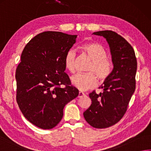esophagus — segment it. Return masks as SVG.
<instances>
[{"mask_svg": "<svg viewBox=\"0 0 151 151\" xmlns=\"http://www.w3.org/2000/svg\"><path fill=\"white\" fill-rule=\"evenodd\" d=\"M85 93H83V92H81V91H79V93H78V98H81V97H83V96H85Z\"/></svg>", "mask_w": 151, "mask_h": 151, "instance_id": "obj_1", "label": "esophagus"}]
</instances>
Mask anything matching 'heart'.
I'll return each mask as SVG.
<instances>
[{
    "label": "heart",
    "mask_w": 151,
    "mask_h": 151,
    "mask_svg": "<svg viewBox=\"0 0 151 151\" xmlns=\"http://www.w3.org/2000/svg\"><path fill=\"white\" fill-rule=\"evenodd\" d=\"M81 49L93 61L88 69L89 73H78L71 78L73 86L80 91H87L95 87L97 85L98 77L101 81H105L110 76L114 69L113 62L107 58L106 49L97 42H89L81 46ZM76 52L70 49L64 56V66L70 73L76 71ZM96 75H95L94 74Z\"/></svg>",
    "instance_id": "b5f03b06"
}]
</instances>
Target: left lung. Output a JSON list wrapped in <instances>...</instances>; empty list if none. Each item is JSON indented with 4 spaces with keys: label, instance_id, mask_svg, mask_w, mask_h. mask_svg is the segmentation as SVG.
Returning a JSON list of instances; mask_svg holds the SVG:
<instances>
[{
    "label": "left lung",
    "instance_id": "obj_1",
    "mask_svg": "<svg viewBox=\"0 0 151 151\" xmlns=\"http://www.w3.org/2000/svg\"><path fill=\"white\" fill-rule=\"evenodd\" d=\"M103 36L109 45L114 69L110 76L99 88L103 93L89 94L92 101L83 113L90 126L106 128L120 121L126 112L130 99L135 89L137 59L135 51L128 42L117 33L110 30L94 32Z\"/></svg>",
    "mask_w": 151,
    "mask_h": 151
}]
</instances>
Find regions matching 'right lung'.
I'll use <instances>...</instances> for the list:
<instances>
[{
    "mask_svg": "<svg viewBox=\"0 0 151 151\" xmlns=\"http://www.w3.org/2000/svg\"><path fill=\"white\" fill-rule=\"evenodd\" d=\"M76 37L45 31L31 39L22 51L16 70V101L24 117L39 128L57 126L65 105L78 96V90L64 72V63Z\"/></svg>",
    "mask_w": 151,
    "mask_h": 151,
    "instance_id": "right-lung-1",
    "label": "right lung"
}]
</instances>
